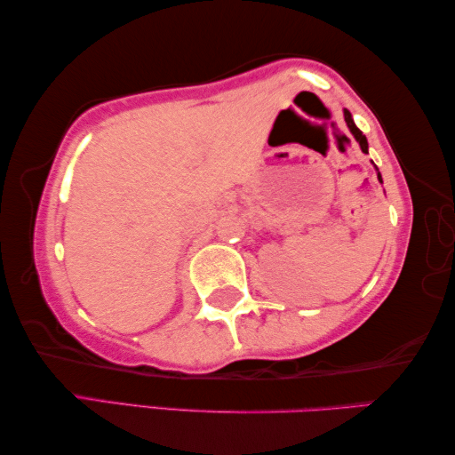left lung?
I'll return each instance as SVG.
<instances>
[{"label":"left lung","mask_w":455,"mask_h":455,"mask_svg":"<svg viewBox=\"0 0 455 455\" xmlns=\"http://www.w3.org/2000/svg\"><path fill=\"white\" fill-rule=\"evenodd\" d=\"M342 113H345V123H347V126H348V131L353 132V137L356 139V143H359L361 151H363V153H369V143H367V137H364L363 132L359 131V126L355 124L353 116H351V113H348L347 108H342ZM375 169H377V167H375ZM377 179H379V183H383V179H381V173H379V169H377Z\"/></svg>","instance_id":"8db88e82"}]
</instances>
